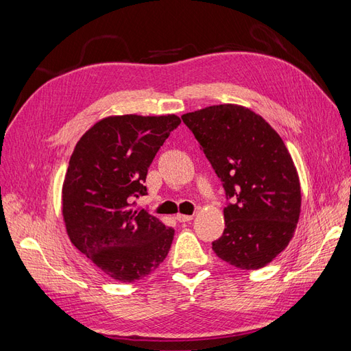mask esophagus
<instances>
[{"mask_svg":"<svg viewBox=\"0 0 351 351\" xmlns=\"http://www.w3.org/2000/svg\"><path fill=\"white\" fill-rule=\"evenodd\" d=\"M176 219H177L178 222H189V221H192V219H193V215H184V214H177Z\"/></svg>","mask_w":351,"mask_h":351,"instance_id":"obj_1","label":"esophagus"}]
</instances>
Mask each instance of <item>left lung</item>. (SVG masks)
<instances>
[{
  "label": "left lung",
  "mask_w": 351,
  "mask_h": 351,
  "mask_svg": "<svg viewBox=\"0 0 351 351\" xmlns=\"http://www.w3.org/2000/svg\"><path fill=\"white\" fill-rule=\"evenodd\" d=\"M182 120L231 199L212 249L236 268H263L290 243L300 215L299 176L282 139L240 105H212Z\"/></svg>",
  "instance_id": "obj_1"
}]
</instances>
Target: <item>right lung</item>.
Listing matches in <instances>:
<instances>
[{
  "instance_id": "obj_1",
  "label": "right lung",
  "mask_w": 351,
  "mask_h": 351,
  "mask_svg": "<svg viewBox=\"0 0 351 351\" xmlns=\"http://www.w3.org/2000/svg\"><path fill=\"white\" fill-rule=\"evenodd\" d=\"M180 123L174 114L107 117L74 147L62 184L67 234L112 280L145 278L171 247L174 230L132 202L147 195V168Z\"/></svg>"
}]
</instances>
